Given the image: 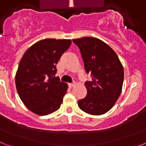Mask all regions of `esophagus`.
<instances>
[{"label":"esophagus","mask_w":146,"mask_h":146,"mask_svg":"<svg viewBox=\"0 0 146 146\" xmlns=\"http://www.w3.org/2000/svg\"><path fill=\"white\" fill-rule=\"evenodd\" d=\"M75 85H76V84L74 82V83H70V84H69V87H70V88H73L74 86H75Z\"/></svg>","instance_id":"obj_1"}]
</instances>
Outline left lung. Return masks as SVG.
<instances>
[{
    "label": "left lung",
    "instance_id": "8db88e82",
    "mask_svg": "<svg viewBox=\"0 0 146 146\" xmlns=\"http://www.w3.org/2000/svg\"><path fill=\"white\" fill-rule=\"evenodd\" d=\"M79 47L86 72L92 76L86 82L87 95L78 101L82 111L100 115L111 109L119 98L123 82V66L114 50L95 37L73 39Z\"/></svg>",
    "mask_w": 146,
    "mask_h": 146
}]
</instances>
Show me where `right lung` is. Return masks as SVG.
I'll use <instances>...</instances> for the list:
<instances>
[{"label": "right lung", "mask_w": 146, "mask_h": 146, "mask_svg": "<svg viewBox=\"0 0 146 146\" xmlns=\"http://www.w3.org/2000/svg\"><path fill=\"white\" fill-rule=\"evenodd\" d=\"M71 44L70 39L46 38L32 45L23 55L15 84L22 102L35 114L46 115L60 108L68 86L55 77L56 64Z\"/></svg>", "instance_id": "1"}]
</instances>
